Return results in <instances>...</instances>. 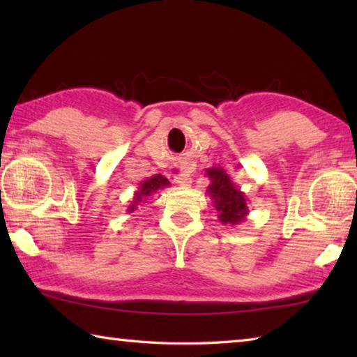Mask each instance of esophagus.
<instances>
[{"mask_svg": "<svg viewBox=\"0 0 357 357\" xmlns=\"http://www.w3.org/2000/svg\"><path fill=\"white\" fill-rule=\"evenodd\" d=\"M174 183H176L179 187H189L192 184V178L185 172H183L174 178Z\"/></svg>", "mask_w": 357, "mask_h": 357, "instance_id": "34e87169", "label": "esophagus"}]
</instances>
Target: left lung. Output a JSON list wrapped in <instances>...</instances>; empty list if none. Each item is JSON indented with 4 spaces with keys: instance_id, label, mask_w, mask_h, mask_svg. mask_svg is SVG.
I'll list each match as a JSON object with an SVG mask.
<instances>
[{
    "instance_id": "left-lung-1",
    "label": "left lung",
    "mask_w": 357,
    "mask_h": 357,
    "mask_svg": "<svg viewBox=\"0 0 357 357\" xmlns=\"http://www.w3.org/2000/svg\"><path fill=\"white\" fill-rule=\"evenodd\" d=\"M209 185L206 193L211 197L217 211V219L222 225H239L249 215L245 193L238 189L228 173L222 167L206 168Z\"/></svg>"
}]
</instances>
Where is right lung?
<instances>
[{"instance_id": "obj_1", "label": "right lung", "mask_w": 357, "mask_h": 357, "mask_svg": "<svg viewBox=\"0 0 357 357\" xmlns=\"http://www.w3.org/2000/svg\"><path fill=\"white\" fill-rule=\"evenodd\" d=\"M165 187H170V181H168L165 176H162V174H154V176L142 181L134 193V198H132V202L128 206V213L129 214L134 213V211L138 208V204L146 202V197H151L153 193H155L157 190L165 189Z\"/></svg>"}]
</instances>
